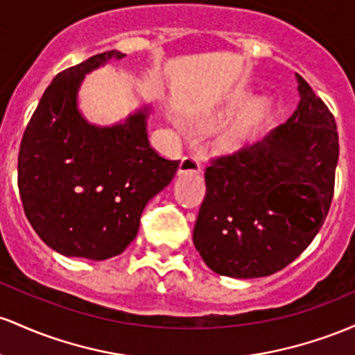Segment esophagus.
Instances as JSON below:
<instances>
[{
    "instance_id": "obj_1",
    "label": "esophagus",
    "mask_w": 355,
    "mask_h": 355,
    "mask_svg": "<svg viewBox=\"0 0 355 355\" xmlns=\"http://www.w3.org/2000/svg\"><path fill=\"white\" fill-rule=\"evenodd\" d=\"M201 171V162L196 156H184L181 159L179 164V173L188 174V173H199Z\"/></svg>"
}]
</instances>
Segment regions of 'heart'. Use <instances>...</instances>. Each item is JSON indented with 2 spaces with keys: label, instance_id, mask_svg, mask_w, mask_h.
<instances>
[{
  "label": "heart",
  "instance_id": "heart-1",
  "mask_svg": "<svg viewBox=\"0 0 355 355\" xmlns=\"http://www.w3.org/2000/svg\"><path fill=\"white\" fill-rule=\"evenodd\" d=\"M266 114V103L265 102H257L253 105H250L245 112H241L236 119L230 122L225 129L218 134L216 137V147L225 153L238 149V147L245 144L248 141V137L252 132L257 129V125L260 124L261 119Z\"/></svg>",
  "mask_w": 355,
  "mask_h": 355
}]
</instances>
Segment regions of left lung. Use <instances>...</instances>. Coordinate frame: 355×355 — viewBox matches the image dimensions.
<instances>
[{
	"mask_svg": "<svg viewBox=\"0 0 355 355\" xmlns=\"http://www.w3.org/2000/svg\"><path fill=\"white\" fill-rule=\"evenodd\" d=\"M297 77L292 117L263 141L211 161L193 241L213 272L268 277L292 263L327 218L338 161L336 119Z\"/></svg>",
	"mask_w": 355,
	"mask_h": 355,
	"instance_id": "1",
	"label": "left lung"
}]
</instances>
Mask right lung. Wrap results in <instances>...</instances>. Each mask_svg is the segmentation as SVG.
<instances>
[{
	"label": "right lung",
	"instance_id": "add662e5",
	"mask_svg": "<svg viewBox=\"0 0 355 355\" xmlns=\"http://www.w3.org/2000/svg\"><path fill=\"white\" fill-rule=\"evenodd\" d=\"M125 55H94L60 71L28 122L18 154L23 209L46 245L65 257L107 260L139 231L149 199L173 181L179 161L161 157L147 139L149 107L101 127L78 110L83 77Z\"/></svg>",
	"mask_w": 355,
	"mask_h": 355
}]
</instances>
